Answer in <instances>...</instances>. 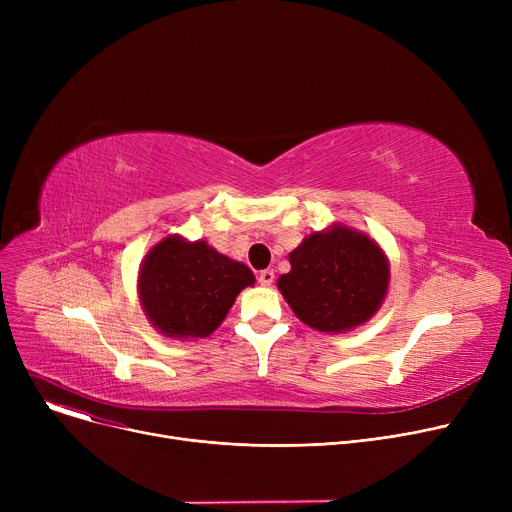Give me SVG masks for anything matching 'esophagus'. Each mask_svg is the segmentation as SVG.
<instances>
[{
  "instance_id": "1",
  "label": "esophagus",
  "mask_w": 512,
  "mask_h": 512,
  "mask_svg": "<svg viewBox=\"0 0 512 512\" xmlns=\"http://www.w3.org/2000/svg\"><path fill=\"white\" fill-rule=\"evenodd\" d=\"M274 280H276V276H274L272 270H263V272L259 274V284H261V286H272Z\"/></svg>"
}]
</instances>
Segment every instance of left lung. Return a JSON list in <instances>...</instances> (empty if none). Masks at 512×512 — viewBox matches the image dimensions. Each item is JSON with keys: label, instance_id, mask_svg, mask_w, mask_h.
<instances>
[{"label": "left lung", "instance_id": "obj_1", "mask_svg": "<svg viewBox=\"0 0 512 512\" xmlns=\"http://www.w3.org/2000/svg\"><path fill=\"white\" fill-rule=\"evenodd\" d=\"M278 290L303 324L317 332H351L380 311L390 261L367 232L344 224L311 232L290 251Z\"/></svg>", "mask_w": 512, "mask_h": 512}]
</instances>
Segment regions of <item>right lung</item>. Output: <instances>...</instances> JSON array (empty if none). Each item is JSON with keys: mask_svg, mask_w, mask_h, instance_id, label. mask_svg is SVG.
Masks as SVG:
<instances>
[{"mask_svg": "<svg viewBox=\"0 0 512 512\" xmlns=\"http://www.w3.org/2000/svg\"><path fill=\"white\" fill-rule=\"evenodd\" d=\"M253 284L245 263L215 251L207 240L168 234L141 261L137 294L161 336L195 340L218 330L240 290Z\"/></svg>", "mask_w": 512, "mask_h": 512, "instance_id": "right-lung-1", "label": "right lung"}]
</instances>
